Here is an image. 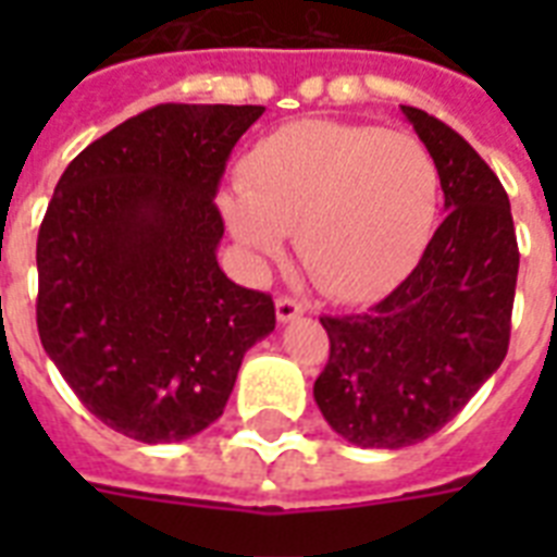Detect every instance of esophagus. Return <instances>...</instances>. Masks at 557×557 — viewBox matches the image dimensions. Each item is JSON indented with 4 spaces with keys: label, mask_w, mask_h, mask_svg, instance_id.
I'll return each instance as SVG.
<instances>
[{
    "label": "esophagus",
    "mask_w": 557,
    "mask_h": 557,
    "mask_svg": "<svg viewBox=\"0 0 557 557\" xmlns=\"http://www.w3.org/2000/svg\"><path fill=\"white\" fill-rule=\"evenodd\" d=\"M306 312V306L300 304V300H295V297H277V321L280 323H288L295 321V318H300V314Z\"/></svg>",
    "instance_id": "34e87169"
}]
</instances>
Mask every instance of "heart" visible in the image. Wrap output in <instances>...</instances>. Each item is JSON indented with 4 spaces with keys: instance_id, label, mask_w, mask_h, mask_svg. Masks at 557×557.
I'll use <instances>...</instances> for the list:
<instances>
[{
    "instance_id": "b5f03b06",
    "label": "heart",
    "mask_w": 557,
    "mask_h": 557,
    "mask_svg": "<svg viewBox=\"0 0 557 557\" xmlns=\"http://www.w3.org/2000/svg\"><path fill=\"white\" fill-rule=\"evenodd\" d=\"M440 173L407 133L370 124L295 121L253 144L239 193L222 196L231 234L257 260L295 253L314 286L364 300L396 283L431 236Z\"/></svg>"
}]
</instances>
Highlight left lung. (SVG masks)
Returning a JSON list of instances; mask_svg holds the SVG:
<instances>
[{"mask_svg":"<svg viewBox=\"0 0 557 557\" xmlns=\"http://www.w3.org/2000/svg\"><path fill=\"white\" fill-rule=\"evenodd\" d=\"M431 152L445 210L416 269L367 312L321 323L330 361L314 401L361 448H405L445 428L509 352L518 236L500 178L440 117L401 107Z\"/></svg>","mask_w":557,"mask_h":557,"instance_id":"left-lung-1","label":"left lung"}]
</instances>
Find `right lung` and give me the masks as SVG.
Listing matches in <instances>:
<instances>
[{
	"label": "right lung",
	"mask_w": 557,
	"mask_h": 557,
	"mask_svg": "<svg viewBox=\"0 0 557 557\" xmlns=\"http://www.w3.org/2000/svg\"><path fill=\"white\" fill-rule=\"evenodd\" d=\"M265 107L161 103L65 168L37 236V330L74 396L159 445L216 422L274 300L216 262L213 196Z\"/></svg>",
	"instance_id": "1"
}]
</instances>
